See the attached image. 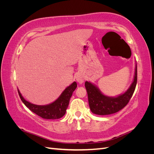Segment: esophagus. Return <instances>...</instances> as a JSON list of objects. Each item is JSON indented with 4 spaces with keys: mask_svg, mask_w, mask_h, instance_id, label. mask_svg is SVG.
<instances>
[{
    "mask_svg": "<svg viewBox=\"0 0 154 154\" xmlns=\"http://www.w3.org/2000/svg\"><path fill=\"white\" fill-rule=\"evenodd\" d=\"M76 80L79 83H82L84 82V77L81 73H78L76 75Z\"/></svg>",
    "mask_w": 154,
    "mask_h": 154,
    "instance_id": "1",
    "label": "esophagus"
}]
</instances>
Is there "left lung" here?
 <instances>
[{"instance_id":"1","label":"left lung","mask_w":154,"mask_h":154,"mask_svg":"<svg viewBox=\"0 0 154 154\" xmlns=\"http://www.w3.org/2000/svg\"><path fill=\"white\" fill-rule=\"evenodd\" d=\"M137 80V64L135 70L134 81L128 89L124 94L112 97L105 96L95 85L86 82L85 86L87 92L88 104L92 113L97 115H109L117 112L128 104L131 98Z\"/></svg>"}]
</instances>
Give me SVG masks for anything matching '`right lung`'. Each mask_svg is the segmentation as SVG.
<instances>
[{
  "instance_id": "add662e5",
  "label": "right lung",
  "mask_w": 154,
  "mask_h": 154,
  "mask_svg": "<svg viewBox=\"0 0 154 154\" xmlns=\"http://www.w3.org/2000/svg\"><path fill=\"white\" fill-rule=\"evenodd\" d=\"M76 87L77 83L74 82L63 91L62 94L57 100L53 103L47 105H37L32 104L22 97L18 90V92L22 101L32 112L44 119H56L61 118L66 114L70 98Z\"/></svg>"
}]
</instances>
